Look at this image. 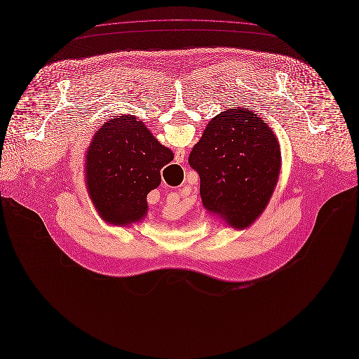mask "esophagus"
<instances>
[{
  "mask_svg": "<svg viewBox=\"0 0 359 359\" xmlns=\"http://www.w3.org/2000/svg\"><path fill=\"white\" fill-rule=\"evenodd\" d=\"M177 159H184V151L182 150H178V152H177Z\"/></svg>",
  "mask_w": 359,
  "mask_h": 359,
  "instance_id": "obj_1",
  "label": "esophagus"
}]
</instances>
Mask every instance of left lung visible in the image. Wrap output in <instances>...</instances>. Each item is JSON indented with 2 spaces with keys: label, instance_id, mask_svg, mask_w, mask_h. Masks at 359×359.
Instances as JSON below:
<instances>
[{
  "label": "left lung",
  "instance_id": "1",
  "mask_svg": "<svg viewBox=\"0 0 359 359\" xmlns=\"http://www.w3.org/2000/svg\"><path fill=\"white\" fill-rule=\"evenodd\" d=\"M189 165L200 175L205 209L245 228L264 212L276 188L280 143L258 114L231 109L209 121Z\"/></svg>",
  "mask_w": 359,
  "mask_h": 359
}]
</instances>
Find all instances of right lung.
<instances>
[{
  "label": "right lung",
  "instance_id": "add662e5",
  "mask_svg": "<svg viewBox=\"0 0 359 359\" xmlns=\"http://www.w3.org/2000/svg\"><path fill=\"white\" fill-rule=\"evenodd\" d=\"M172 161L142 121L117 116L95 133L86 154V185L98 213L127 226L147 213V194L161 184V169Z\"/></svg>",
  "mask_w": 359,
  "mask_h": 359
}]
</instances>
